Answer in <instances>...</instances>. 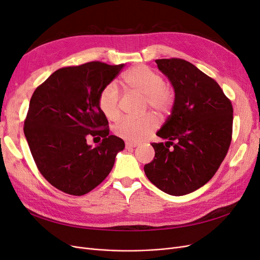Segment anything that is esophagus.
Masks as SVG:
<instances>
[{
    "instance_id": "1",
    "label": "esophagus",
    "mask_w": 260,
    "mask_h": 260,
    "mask_svg": "<svg viewBox=\"0 0 260 260\" xmlns=\"http://www.w3.org/2000/svg\"><path fill=\"white\" fill-rule=\"evenodd\" d=\"M138 143H133V142H125V148H133L137 147Z\"/></svg>"
}]
</instances>
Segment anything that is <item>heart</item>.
<instances>
[{
	"instance_id": "b5f03b06",
	"label": "heart",
	"mask_w": 260,
	"mask_h": 260,
	"mask_svg": "<svg viewBox=\"0 0 260 260\" xmlns=\"http://www.w3.org/2000/svg\"><path fill=\"white\" fill-rule=\"evenodd\" d=\"M121 81L123 86L144 95L145 108H151L159 115L169 114L176 102L175 90L164 82L162 77L146 65L133 66L124 72ZM120 94L114 83L102 89L99 95V108L107 119L116 120L120 115ZM157 125L155 117L151 114L140 118H123L118 122L114 132L129 142H139L151 133Z\"/></svg>"
}]
</instances>
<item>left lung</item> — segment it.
<instances>
[{
	"mask_svg": "<svg viewBox=\"0 0 260 260\" xmlns=\"http://www.w3.org/2000/svg\"><path fill=\"white\" fill-rule=\"evenodd\" d=\"M176 93L171 115L152 143L154 159L144 172L162 192L180 196L198 190L214 177L229 151L233 107L220 85L190 61L156 59Z\"/></svg>",
	"mask_w": 260,
	"mask_h": 260,
	"instance_id": "8db88e82",
	"label": "left lung"
}]
</instances>
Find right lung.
I'll list each match as a JSON object with an SVG mask.
<instances>
[{
	"mask_svg": "<svg viewBox=\"0 0 260 260\" xmlns=\"http://www.w3.org/2000/svg\"><path fill=\"white\" fill-rule=\"evenodd\" d=\"M124 64L90 61L59 68L35 90L23 132L40 174L57 190L75 196L91 192L113 169L124 142L109 136L99 95ZM89 136L104 139L95 148Z\"/></svg>",
	"mask_w": 260,
	"mask_h": 260,
	"instance_id": "right-lung-1",
	"label": "right lung"
}]
</instances>
